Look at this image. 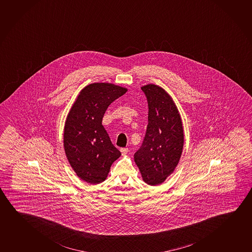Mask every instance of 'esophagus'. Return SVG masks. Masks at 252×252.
<instances>
[{
  "label": "esophagus",
  "mask_w": 252,
  "mask_h": 252,
  "mask_svg": "<svg viewBox=\"0 0 252 252\" xmlns=\"http://www.w3.org/2000/svg\"><path fill=\"white\" fill-rule=\"evenodd\" d=\"M128 148H121V152L122 155H125V154H126L128 153Z\"/></svg>",
  "instance_id": "34e87169"
}]
</instances>
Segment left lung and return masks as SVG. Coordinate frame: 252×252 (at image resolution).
Returning a JSON list of instances; mask_svg holds the SVG:
<instances>
[{"label": "left lung", "mask_w": 252, "mask_h": 252, "mask_svg": "<svg viewBox=\"0 0 252 252\" xmlns=\"http://www.w3.org/2000/svg\"><path fill=\"white\" fill-rule=\"evenodd\" d=\"M148 103L146 135L134 161L143 180L158 186L171 175L179 164L184 146V129L179 110L172 97L157 85L141 88Z\"/></svg>", "instance_id": "8db88e82"}]
</instances>
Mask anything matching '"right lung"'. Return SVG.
<instances>
[{
	"mask_svg": "<svg viewBox=\"0 0 252 252\" xmlns=\"http://www.w3.org/2000/svg\"><path fill=\"white\" fill-rule=\"evenodd\" d=\"M127 89L111 83H93L78 95L66 117L64 149L69 164L80 179L103 182L121 153L113 146L102 126L107 107Z\"/></svg>",
	"mask_w": 252,
	"mask_h": 252,
	"instance_id": "1",
	"label": "right lung"
}]
</instances>
